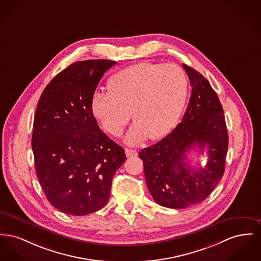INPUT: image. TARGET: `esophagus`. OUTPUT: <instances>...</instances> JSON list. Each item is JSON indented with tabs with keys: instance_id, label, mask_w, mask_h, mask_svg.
<instances>
[{
	"instance_id": "34e87169",
	"label": "esophagus",
	"mask_w": 261,
	"mask_h": 261,
	"mask_svg": "<svg viewBox=\"0 0 261 261\" xmlns=\"http://www.w3.org/2000/svg\"><path fill=\"white\" fill-rule=\"evenodd\" d=\"M125 153H126V155H127L128 158H130V156H136V155L138 154L136 150L128 149V148H126V149H125Z\"/></svg>"
}]
</instances>
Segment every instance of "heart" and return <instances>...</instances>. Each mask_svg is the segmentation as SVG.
Wrapping results in <instances>:
<instances>
[{"label": "heart", "mask_w": 261, "mask_h": 261, "mask_svg": "<svg viewBox=\"0 0 261 261\" xmlns=\"http://www.w3.org/2000/svg\"><path fill=\"white\" fill-rule=\"evenodd\" d=\"M108 88V92L92 95V114L107 132L119 136L132 111L135 123L125 141L136 145L147 137L162 138L171 130L184 110L188 81L177 65L143 62L114 74Z\"/></svg>", "instance_id": "heart-1"}]
</instances>
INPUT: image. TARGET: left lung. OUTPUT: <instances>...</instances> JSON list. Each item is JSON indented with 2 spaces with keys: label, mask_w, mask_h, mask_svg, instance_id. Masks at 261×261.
Segmentation results:
<instances>
[{
  "label": "left lung",
  "mask_w": 261,
  "mask_h": 261,
  "mask_svg": "<svg viewBox=\"0 0 261 261\" xmlns=\"http://www.w3.org/2000/svg\"><path fill=\"white\" fill-rule=\"evenodd\" d=\"M192 87L187 109L166 138L141 150L145 178L153 200L161 206L184 209L206 199L225 171L229 136L224 110L210 83L193 68L182 65ZM207 148L208 162L193 168L189 149Z\"/></svg>",
  "instance_id": "8db88e82"
}]
</instances>
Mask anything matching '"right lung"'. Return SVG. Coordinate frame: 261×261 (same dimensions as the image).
<instances>
[{"mask_svg": "<svg viewBox=\"0 0 261 261\" xmlns=\"http://www.w3.org/2000/svg\"><path fill=\"white\" fill-rule=\"evenodd\" d=\"M110 60L73 63L53 77L39 98L31 146L48 201L63 213L91 214L108 203L112 178L126 155L92 114V95Z\"/></svg>", "mask_w": 261, "mask_h": 261, "instance_id": "add662e5", "label": "right lung"}]
</instances>
